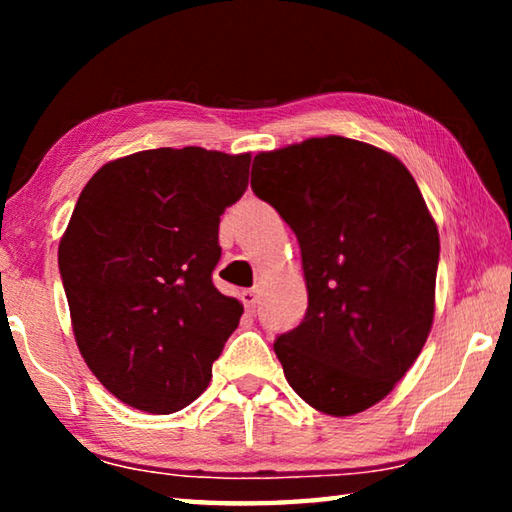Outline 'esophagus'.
Masks as SVG:
<instances>
[{
    "label": "esophagus",
    "instance_id": "esophagus-1",
    "mask_svg": "<svg viewBox=\"0 0 512 512\" xmlns=\"http://www.w3.org/2000/svg\"><path fill=\"white\" fill-rule=\"evenodd\" d=\"M241 302H244V307L248 311H255V307H257V291L255 289H244V291H241Z\"/></svg>",
    "mask_w": 512,
    "mask_h": 512
}]
</instances>
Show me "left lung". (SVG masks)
<instances>
[{"label":"left lung","instance_id":"8db88e82","mask_svg":"<svg viewBox=\"0 0 512 512\" xmlns=\"http://www.w3.org/2000/svg\"><path fill=\"white\" fill-rule=\"evenodd\" d=\"M253 192L296 232L309 307L273 343L284 377L334 418L370 409L418 359L433 323L438 228L409 169L329 135L253 160Z\"/></svg>","mask_w":512,"mask_h":512}]
</instances>
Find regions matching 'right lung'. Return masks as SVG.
I'll use <instances>...</instances> for the list:
<instances>
[{
	"label": "right lung",
	"mask_w": 512,
	"mask_h": 512,
	"mask_svg": "<svg viewBox=\"0 0 512 512\" xmlns=\"http://www.w3.org/2000/svg\"><path fill=\"white\" fill-rule=\"evenodd\" d=\"M250 153L151 149L112 160L76 201L58 266L76 345L108 391L155 415L192 404L244 307L212 284L219 221Z\"/></svg>",
	"instance_id": "obj_1"
}]
</instances>
